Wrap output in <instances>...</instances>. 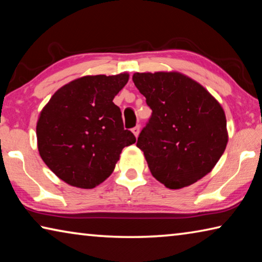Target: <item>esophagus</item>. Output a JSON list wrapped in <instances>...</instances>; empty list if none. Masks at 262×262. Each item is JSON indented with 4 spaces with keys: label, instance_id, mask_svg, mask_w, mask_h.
Listing matches in <instances>:
<instances>
[{
    "label": "esophagus",
    "instance_id": "34e87169",
    "mask_svg": "<svg viewBox=\"0 0 262 262\" xmlns=\"http://www.w3.org/2000/svg\"><path fill=\"white\" fill-rule=\"evenodd\" d=\"M132 132H133V134H134L136 137L139 136V134H140V126H139V125L135 126V127L132 129Z\"/></svg>",
    "mask_w": 262,
    "mask_h": 262
}]
</instances>
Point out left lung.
<instances>
[{
	"mask_svg": "<svg viewBox=\"0 0 262 262\" xmlns=\"http://www.w3.org/2000/svg\"><path fill=\"white\" fill-rule=\"evenodd\" d=\"M133 82L152 110L136 143L151 174L167 188L178 189L209 173L228 143L219 101L180 73H135Z\"/></svg>",
	"mask_w": 262,
	"mask_h": 262,
	"instance_id": "8db88e82",
	"label": "left lung"
}]
</instances>
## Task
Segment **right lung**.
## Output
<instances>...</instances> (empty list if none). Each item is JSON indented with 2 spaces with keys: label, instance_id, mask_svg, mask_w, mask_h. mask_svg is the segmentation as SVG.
I'll use <instances>...</instances> for the list:
<instances>
[{
  "label": "right lung",
  "instance_id": "right-lung-1",
  "mask_svg": "<svg viewBox=\"0 0 262 262\" xmlns=\"http://www.w3.org/2000/svg\"><path fill=\"white\" fill-rule=\"evenodd\" d=\"M128 78V74L77 78L42 108L37 123L39 154L64 183L96 187L112 173L122 149L135 143L113 103Z\"/></svg>",
  "mask_w": 262,
  "mask_h": 262
}]
</instances>
